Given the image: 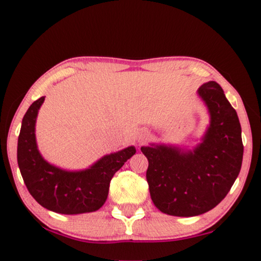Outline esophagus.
Returning a JSON list of instances; mask_svg holds the SVG:
<instances>
[{
	"mask_svg": "<svg viewBox=\"0 0 261 261\" xmlns=\"http://www.w3.org/2000/svg\"><path fill=\"white\" fill-rule=\"evenodd\" d=\"M149 134L147 130L145 129H141L138 131V135H137V140H138V143H144V141H146L148 139Z\"/></svg>",
	"mask_w": 261,
	"mask_h": 261,
	"instance_id": "1",
	"label": "esophagus"
}]
</instances>
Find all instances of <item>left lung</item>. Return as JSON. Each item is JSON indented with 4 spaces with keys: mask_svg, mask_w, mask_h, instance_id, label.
Returning a JSON list of instances; mask_svg holds the SVG:
<instances>
[{
    "mask_svg": "<svg viewBox=\"0 0 261 261\" xmlns=\"http://www.w3.org/2000/svg\"><path fill=\"white\" fill-rule=\"evenodd\" d=\"M197 93L210 114L199 144L192 149L166 144L140 148L148 160L153 204L168 215L189 218L214 208L241 171L244 147L236 110L218 83H205Z\"/></svg>",
    "mask_w": 261,
    "mask_h": 261,
    "instance_id": "obj_1",
    "label": "left lung"
}]
</instances>
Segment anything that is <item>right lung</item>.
Returning <instances> with one entry per match:
<instances>
[{
	"label": "right lung",
	"mask_w": 261,
	"mask_h": 261,
	"mask_svg": "<svg viewBox=\"0 0 261 261\" xmlns=\"http://www.w3.org/2000/svg\"><path fill=\"white\" fill-rule=\"evenodd\" d=\"M45 96L30 106L21 122L17 161L24 183L35 200L60 214H83L98 211L107 200L109 183L136 153L135 146L107 154L83 170H65L46 161L39 152L35 123Z\"/></svg>",
	"instance_id": "1"
}]
</instances>
